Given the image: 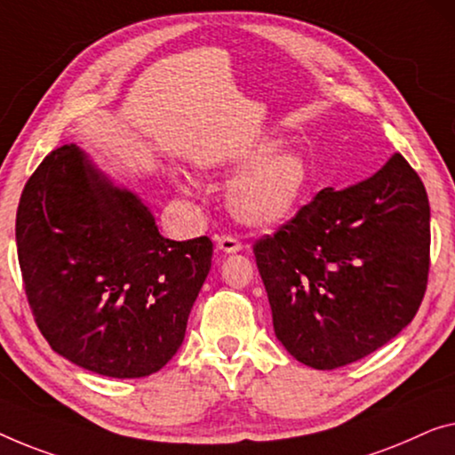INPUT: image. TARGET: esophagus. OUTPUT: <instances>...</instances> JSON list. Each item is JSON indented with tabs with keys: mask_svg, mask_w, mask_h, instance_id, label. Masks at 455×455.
<instances>
[{
	"mask_svg": "<svg viewBox=\"0 0 455 455\" xmlns=\"http://www.w3.org/2000/svg\"><path fill=\"white\" fill-rule=\"evenodd\" d=\"M216 247H219V251H222V253H239V251L243 249L241 241L235 239V236H230V235L216 236Z\"/></svg>",
	"mask_w": 455,
	"mask_h": 455,
	"instance_id": "1",
	"label": "esophagus"
}]
</instances>
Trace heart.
Instances as JSON below:
<instances>
[{"mask_svg":"<svg viewBox=\"0 0 455 455\" xmlns=\"http://www.w3.org/2000/svg\"><path fill=\"white\" fill-rule=\"evenodd\" d=\"M280 139H261L220 163L222 173L233 178L227 204L241 225L271 228L288 222L313 192V175L304 155L280 148ZM178 186L196 192V181L181 175Z\"/></svg>","mask_w":455,"mask_h":455,"instance_id":"1","label":"heart"}]
</instances>
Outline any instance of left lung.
I'll use <instances>...</instances> for the list:
<instances>
[{
    "instance_id": "obj_1",
    "label": "left lung",
    "mask_w": 455,
    "mask_h": 455,
    "mask_svg": "<svg viewBox=\"0 0 455 455\" xmlns=\"http://www.w3.org/2000/svg\"><path fill=\"white\" fill-rule=\"evenodd\" d=\"M429 200L401 153L371 178L324 188L253 245L290 355L315 370L357 362L415 318L429 274Z\"/></svg>"
}]
</instances>
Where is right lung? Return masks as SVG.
I'll use <instances>...</instances> for the list:
<instances>
[{
	"mask_svg": "<svg viewBox=\"0 0 455 455\" xmlns=\"http://www.w3.org/2000/svg\"><path fill=\"white\" fill-rule=\"evenodd\" d=\"M18 259L40 333L108 378L159 371L184 343L212 241L161 236L131 189L76 145L46 155L16 214Z\"/></svg>",
	"mask_w": 455,
	"mask_h": 455,
	"instance_id": "add662e5",
	"label": "right lung"
}]
</instances>
